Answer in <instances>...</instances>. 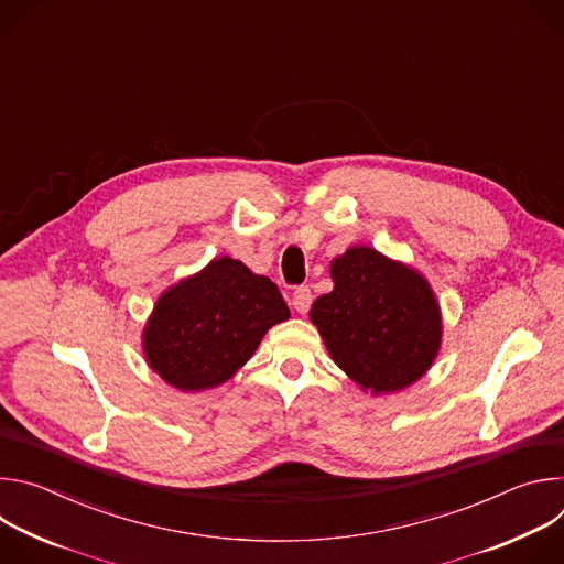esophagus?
Listing matches in <instances>:
<instances>
[{"instance_id":"obj_1","label":"esophagus","mask_w":564,"mask_h":564,"mask_svg":"<svg viewBox=\"0 0 564 564\" xmlns=\"http://www.w3.org/2000/svg\"><path fill=\"white\" fill-rule=\"evenodd\" d=\"M312 305V292L307 285H299L292 294V307L299 312V314H305Z\"/></svg>"}]
</instances>
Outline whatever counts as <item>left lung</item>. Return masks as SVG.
Instances as JSON below:
<instances>
[{
  "mask_svg": "<svg viewBox=\"0 0 564 564\" xmlns=\"http://www.w3.org/2000/svg\"><path fill=\"white\" fill-rule=\"evenodd\" d=\"M335 290L312 303L310 318L337 366L361 388L394 392L433 364L442 321L429 283L370 248L333 261Z\"/></svg>",
  "mask_w": 564,
  "mask_h": 564,
  "instance_id": "1",
  "label": "left lung"
}]
</instances>
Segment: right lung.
Returning a JSON list of instances; mask_svg holds the SVG:
<instances>
[{
  "mask_svg": "<svg viewBox=\"0 0 564 564\" xmlns=\"http://www.w3.org/2000/svg\"><path fill=\"white\" fill-rule=\"evenodd\" d=\"M290 316L279 288L234 259L212 261L158 299L144 330L149 366L178 390L227 381Z\"/></svg>",
  "mask_w": 564,
  "mask_h": 564,
  "instance_id": "obj_1",
  "label": "right lung"
}]
</instances>
